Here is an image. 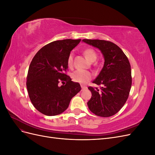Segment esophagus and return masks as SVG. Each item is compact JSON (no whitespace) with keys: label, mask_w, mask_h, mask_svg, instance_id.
<instances>
[{"label":"esophagus","mask_w":155,"mask_h":155,"mask_svg":"<svg viewBox=\"0 0 155 155\" xmlns=\"http://www.w3.org/2000/svg\"><path fill=\"white\" fill-rule=\"evenodd\" d=\"M81 91H85V90H86V89L87 88V87H85V86H84V85H81Z\"/></svg>","instance_id":"34e87169"}]
</instances>
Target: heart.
I'll return each mask as SVG.
<instances>
[{
  "mask_svg": "<svg viewBox=\"0 0 155 155\" xmlns=\"http://www.w3.org/2000/svg\"><path fill=\"white\" fill-rule=\"evenodd\" d=\"M83 54L87 59L90 62L95 61L97 59V54L95 50L92 48H86L83 51ZM67 64L68 67H72L73 64L72 54H70L68 55L67 58ZM71 77L74 81L80 83H86L92 79V75L90 72L87 71V70H77L72 73Z\"/></svg>",
  "mask_w": 155,
  "mask_h": 155,
  "instance_id": "heart-1",
  "label": "heart"
}]
</instances>
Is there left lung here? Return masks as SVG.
I'll list each match as a JSON object with an SVG mask.
<instances>
[{
	"mask_svg": "<svg viewBox=\"0 0 155 155\" xmlns=\"http://www.w3.org/2000/svg\"><path fill=\"white\" fill-rule=\"evenodd\" d=\"M99 48L104 56V66L93 83L100 88L88 87L92 97L87 103L94 114L101 117L116 114L127 100L132 85L130 64L126 55L112 42L83 39Z\"/></svg>",
	"mask_w": 155,
	"mask_h": 155,
	"instance_id": "8db88e82",
	"label": "left lung"
}]
</instances>
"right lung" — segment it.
Instances as JSON below:
<instances>
[{"mask_svg":"<svg viewBox=\"0 0 155 155\" xmlns=\"http://www.w3.org/2000/svg\"><path fill=\"white\" fill-rule=\"evenodd\" d=\"M80 41L70 39L53 41L41 48L33 58L26 87L33 105L42 114H61L81 91L79 83L71 81L67 74V58ZM59 83L63 85L60 86Z\"/></svg>","mask_w":155,"mask_h":155,"instance_id":"obj_1","label":"right lung"}]
</instances>
